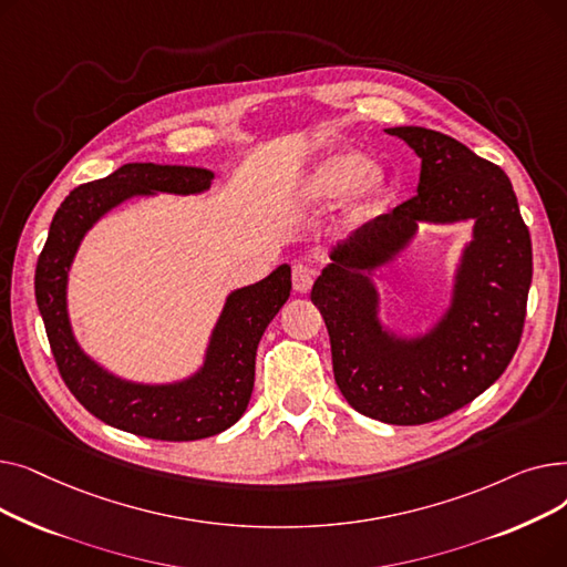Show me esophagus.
<instances>
[{"label":"esophagus","instance_id":"esophagus-1","mask_svg":"<svg viewBox=\"0 0 567 567\" xmlns=\"http://www.w3.org/2000/svg\"><path fill=\"white\" fill-rule=\"evenodd\" d=\"M312 282H315V268L310 264H306V261H296L291 266V285H293V289L299 291V293H306V291H310Z\"/></svg>","mask_w":567,"mask_h":567}]
</instances>
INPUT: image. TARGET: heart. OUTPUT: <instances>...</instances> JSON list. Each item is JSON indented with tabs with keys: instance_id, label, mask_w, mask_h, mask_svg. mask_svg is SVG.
Listing matches in <instances>:
<instances>
[{
	"instance_id": "heart-1",
	"label": "heart",
	"mask_w": 567,
	"mask_h": 567,
	"mask_svg": "<svg viewBox=\"0 0 567 567\" xmlns=\"http://www.w3.org/2000/svg\"><path fill=\"white\" fill-rule=\"evenodd\" d=\"M351 188L355 204L363 208L379 197L383 174L377 167H365V158L361 154L344 152L326 158L308 178L303 193L312 202H331Z\"/></svg>"
}]
</instances>
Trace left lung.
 Listing matches in <instances>:
<instances>
[{"label": "left lung", "instance_id": "obj_1", "mask_svg": "<svg viewBox=\"0 0 567 567\" xmlns=\"http://www.w3.org/2000/svg\"><path fill=\"white\" fill-rule=\"evenodd\" d=\"M385 133L423 161L419 193L338 246L310 299L329 329L344 400L381 423L423 425L473 402L513 361L533 278L530 234L498 165L430 128ZM421 219H473L474 241L463 256L452 310L427 337L402 341L380 329L367 274L390 260Z\"/></svg>", "mask_w": 567, "mask_h": 567}]
</instances>
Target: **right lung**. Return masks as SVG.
Returning <instances> with one entry per match:
<instances>
[{"mask_svg": "<svg viewBox=\"0 0 567 567\" xmlns=\"http://www.w3.org/2000/svg\"><path fill=\"white\" fill-rule=\"evenodd\" d=\"M212 178L214 172L202 167L128 163L71 190L52 218L34 276L48 342L75 400L116 430L156 441H197L231 427L250 402L257 344L291 291L287 264L229 293L202 370L182 383L144 385L105 372L78 347L66 312L69 268L89 227L133 195H193L212 186Z\"/></svg>", "mask_w": 567, "mask_h": 567, "instance_id": "obj_1", "label": "right lung"}]
</instances>
